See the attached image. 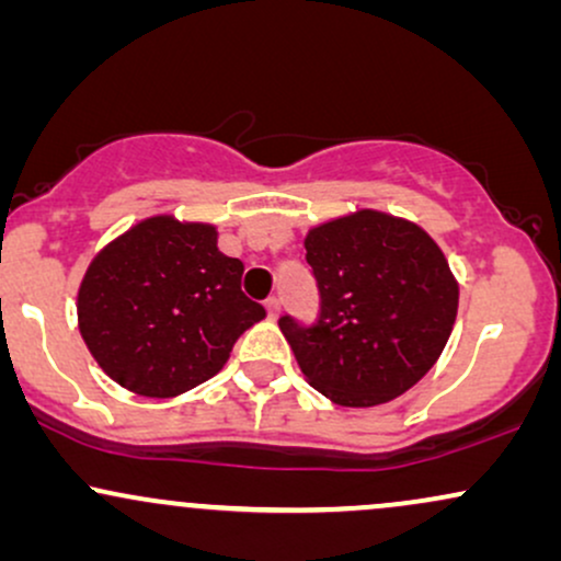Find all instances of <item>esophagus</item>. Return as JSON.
I'll return each mask as SVG.
<instances>
[{
  "mask_svg": "<svg viewBox=\"0 0 561 561\" xmlns=\"http://www.w3.org/2000/svg\"><path fill=\"white\" fill-rule=\"evenodd\" d=\"M266 308H268V317H272V319H276V317H279V308H282V300H279V298H276V295H272V298H268V300H266Z\"/></svg>",
  "mask_w": 561,
  "mask_h": 561,
  "instance_id": "1",
  "label": "esophagus"
}]
</instances>
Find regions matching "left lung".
Here are the masks:
<instances>
[{
    "label": "left lung",
    "instance_id": "8db88e82",
    "mask_svg": "<svg viewBox=\"0 0 561 561\" xmlns=\"http://www.w3.org/2000/svg\"><path fill=\"white\" fill-rule=\"evenodd\" d=\"M319 287L311 324L279 319L311 388L340 405L403 396L433 369L459 308V285L427 231L377 210L321 224L306 237Z\"/></svg>",
    "mask_w": 561,
    "mask_h": 561
}]
</instances>
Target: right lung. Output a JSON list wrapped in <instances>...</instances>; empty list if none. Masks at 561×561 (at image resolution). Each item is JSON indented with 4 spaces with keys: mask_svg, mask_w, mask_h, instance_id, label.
Here are the masks:
<instances>
[{
    "mask_svg": "<svg viewBox=\"0 0 561 561\" xmlns=\"http://www.w3.org/2000/svg\"><path fill=\"white\" fill-rule=\"evenodd\" d=\"M244 263L208 224L147 218L107 244L79 289V327L124 388L171 398L221 371L244 330L266 317L242 293Z\"/></svg>",
    "mask_w": 561,
    "mask_h": 561,
    "instance_id": "obj_1",
    "label": "right lung"
}]
</instances>
